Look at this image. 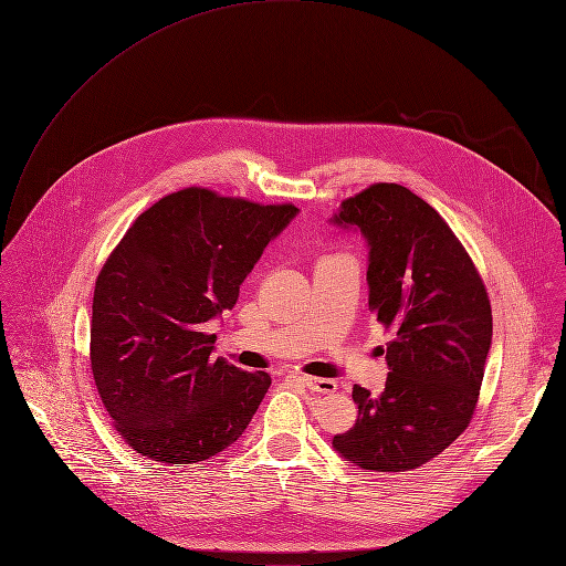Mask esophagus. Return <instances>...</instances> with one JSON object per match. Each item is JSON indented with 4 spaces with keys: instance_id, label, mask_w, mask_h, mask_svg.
<instances>
[{
    "instance_id": "34e87169",
    "label": "esophagus",
    "mask_w": 566,
    "mask_h": 566,
    "mask_svg": "<svg viewBox=\"0 0 566 566\" xmlns=\"http://www.w3.org/2000/svg\"><path fill=\"white\" fill-rule=\"evenodd\" d=\"M300 382H302L308 391H317V394H324V396H331V394L337 391V382H335V380L311 378V375H304V378H300Z\"/></svg>"
}]
</instances>
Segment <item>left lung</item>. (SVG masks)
<instances>
[{
  "label": "left lung",
  "instance_id": "8db88e82",
  "mask_svg": "<svg viewBox=\"0 0 566 566\" xmlns=\"http://www.w3.org/2000/svg\"><path fill=\"white\" fill-rule=\"evenodd\" d=\"M335 224L368 251V311L394 335L380 396L353 387L357 420L333 447L359 469L411 471L469 427L493 335L486 286L444 218L400 184L346 198Z\"/></svg>",
  "mask_w": 566,
  "mask_h": 566
}]
</instances>
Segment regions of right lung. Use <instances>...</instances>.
Segmentation results:
<instances>
[{"instance_id": "1", "label": "right lung", "mask_w": 566, "mask_h": 566, "mask_svg": "<svg viewBox=\"0 0 566 566\" xmlns=\"http://www.w3.org/2000/svg\"><path fill=\"white\" fill-rule=\"evenodd\" d=\"M295 213L188 186L146 209L113 249L95 282L91 370L135 453L196 464L244 433L271 375L213 359L207 322L235 306L240 284Z\"/></svg>"}]
</instances>
